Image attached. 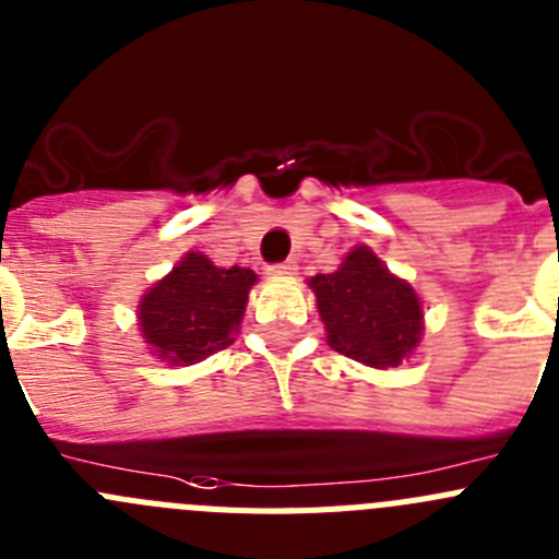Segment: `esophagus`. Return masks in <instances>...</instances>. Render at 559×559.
<instances>
[{"label":"esophagus","instance_id":"1","mask_svg":"<svg viewBox=\"0 0 559 559\" xmlns=\"http://www.w3.org/2000/svg\"><path fill=\"white\" fill-rule=\"evenodd\" d=\"M269 274L294 276L296 274V263H294V260H285V263H274V265H269Z\"/></svg>","mask_w":559,"mask_h":559}]
</instances>
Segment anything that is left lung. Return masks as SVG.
Listing matches in <instances>:
<instances>
[{"label":"left lung","instance_id":"1","mask_svg":"<svg viewBox=\"0 0 559 559\" xmlns=\"http://www.w3.org/2000/svg\"><path fill=\"white\" fill-rule=\"evenodd\" d=\"M326 343L341 355L371 368L399 366L421 337V301L380 258L357 246L332 274L310 280Z\"/></svg>","mask_w":559,"mask_h":559}]
</instances>
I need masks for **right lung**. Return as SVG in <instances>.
Returning <instances> with one entry per match:
<instances>
[{
	"label": "right lung",
	"mask_w": 559,
	"mask_h": 559,
	"mask_svg": "<svg viewBox=\"0 0 559 559\" xmlns=\"http://www.w3.org/2000/svg\"><path fill=\"white\" fill-rule=\"evenodd\" d=\"M258 274L249 269H218L191 252L143 296L138 319L146 343L168 362H199L235 341L249 288Z\"/></svg>",
	"instance_id": "add662e5"
}]
</instances>
